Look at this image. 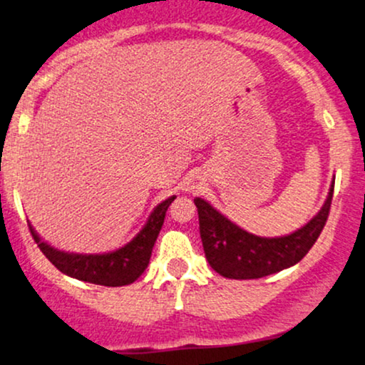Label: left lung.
Listing matches in <instances>:
<instances>
[{
    "instance_id": "obj_1",
    "label": "left lung",
    "mask_w": 365,
    "mask_h": 365,
    "mask_svg": "<svg viewBox=\"0 0 365 365\" xmlns=\"http://www.w3.org/2000/svg\"><path fill=\"white\" fill-rule=\"evenodd\" d=\"M333 188L314 220L295 233L279 238L250 235L221 216L206 200H194L199 212V228L209 266L230 279H255L278 273L307 255L328 221Z\"/></svg>"
}]
</instances>
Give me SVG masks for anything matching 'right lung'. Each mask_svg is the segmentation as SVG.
<instances>
[{
  "label": "right lung",
  "mask_w": 365,
  "mask_h": 365,
  "mask_svg": "<svg viewBox=\"0 0 365 365\" xmlns=\"http://www.w3.org/2000/svg\"><path fill=\"white\" fill-rule=\"evenodd\" d=\"M175 197H170L165 202H161L150 215L148 225L142 228V232L125 245L123 249L116 250L111 254L103 255H78V254H65L60 250L53 249L44 244L32 226H29L31 235L36 240L37 247L41 249L49 262L61 273L72 276V278L82 279L103 287H123L135 282L139 276L144 273L148 267L150 252H153L154 242L159 235L163 223H165L166 211L170 204L173 202Z\"/></svg>",
  "instance_id": "obj_1"
}]
</instances>
